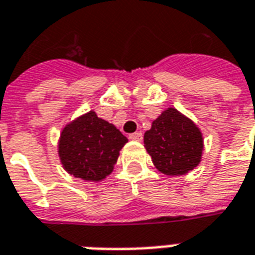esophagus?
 Segmentation results:
<instances>
[{
  "label": "esophagus",
  "mask_w": 255,
  "mask_h": 255,
  "mask_svg": "<svg viewBox=\"0 0 255 255\" xmlns=\"http://www.w3.org/2000/svg\"><path fill=\"white\" fill-rule=\"evenodd\" d=\"M129 139L131 140H136V142H140L142 139H143V135H142V132H133L129 135Z\"/></svg>",
  "instance_id": "esophagus-1"
}]
</instances>
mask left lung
I'll return each mask as SVG.
<instances>
[{
  "instance_id": "1",
  "label": "left lung",
  "mask_w": 255,
  "mask_h": 255,
  "mask_svg": "<svg viewBox=\"0 0 255 255\" xmlns=\"http://www.w3.org/2000/svg\"><path fill=\"white\" fill-rule=\"evenodd\" d=\"M143 142L154 166L166 176L186 175L202 160L201 129L175 108L165 109L151 123Z\"/></svg>"
}]
</instances>
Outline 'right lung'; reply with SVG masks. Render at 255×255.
<instances>
[{
  "label": "right lung",
  "mask_w": 255,
  "mask_h": 255,
  "mask_svg": "<svg viewBox=\"0 0 255 255\" xmlns=\"http://www.w3.org/2000/svg\"><path fill=\"white\" fill-rule=\"evenodd\" d=\"M127 142L113 124L90 111L63 128L58 157L69 175L86 182H101L112 173Z\"/></svg>",
  "instance_id": "1"
}]
</instances>
